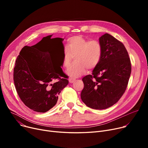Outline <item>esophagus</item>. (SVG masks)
Listing matches in <instances>:
<instances>
[{"instance_id":"34e87169","label":"esophagus","mask_w":148,"mask_h":148,"mask_svg":"<svg viewBox=\"0 0 148 148\" xmlns=\"http://www.w3.org/2000/svg\"><path fill=\"white\" fill-rule=\"evenodd\" d=\"M75 80V79L72 78V77H69V78L68 79V81H69V83H72L74 82Z\"/></svg>"}]
</instances>
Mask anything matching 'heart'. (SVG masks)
<instances>
[{
  "label": "heart",
  "mask_w": 148,
  "mask_h": 148,
  "mask_svg": "<svg viewBox=\"0 0 148 148\" xmlns=\"http://www.w3.org/2000/svg\"><path fill=\"white\" fill-rule=\"evenodd\" d=\"M101 56L102 47L98 41H89L82 35H75L67 40L63 51V65L68 67L74 56L75 62L68 69L66 73L71 77H79L86 73L88 68H95Z\"/></svg>",
  "instance_id": "1"
}]
</instances>
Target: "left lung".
I'll use <instances>...</instances> for the list:
<instances>
[{"label":"left lung","instance_id":"8db88e82","mask_svg":"<svg viewBox=\"0 0 148 148\" xmlns=\"http://www.w3.org/2000/svg\"><path fill=\"white\" fill-rule=\"evenodd\" d=\"M102 47L99 63L91 75L84 77L82 101L96 110L117 103L125 92L131 72V62L124 45L108 34L99 38Z\"/></svg>","mask_w":148,"mask_h":148}]
</instances>
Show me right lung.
<instances>
[{
  "label": "right lung",
  "instance_id": "right-lung-1",
  "mask_svg": "<svg viewBox=\"0 0 148 148\" xmlns=\"http://www.w3.org/2000/svg\"><path fill=\"white\" fill-rule=\"evenodd\" d=\"M36 44L26 45L20 51L14 69V82L23 103L35 112L45 113L56 105L68 80L61 68L55 71L57 66L50 54L39 50Z\"/></svg>",
  "mask_w": 148,
  "mask_h": 148
}]
</instances>
